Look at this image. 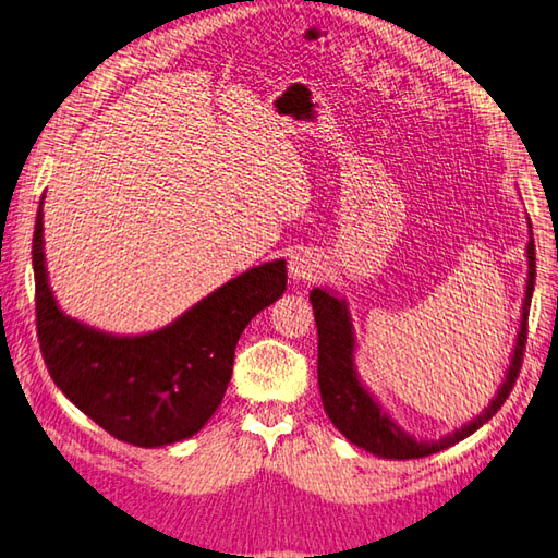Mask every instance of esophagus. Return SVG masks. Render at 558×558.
I'll return each mask as SVG.
<instances>
[{
  "label": "esophagus",
  "mask_w": 558,
  "mask_h": 558,
  "mask_svg": "<svg viewBox=\"0 0 558 558\" xmlns=\"http://www.w3.org/2000/svg\"><path fill=\"white\" fill-rule=\"evenodd\" d=\"M288 270L292 282H307L319 272V260H316V256L310 254V251H298V254L290 256Z\"/></svg>",
  "instance_id": "1"
}]
</instances>
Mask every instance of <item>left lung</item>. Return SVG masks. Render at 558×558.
<instances>
[{"instance_id":"obj_1","label":"left lung","mask_w":558,"mask_h":558,"mask_svg":"<svg viewBox=\"0 0 558 558\" xmlns=\"http://www.w3.org/2000/svg\"><path fill=\"white\" fill-rule=\"evenodd\" d=\"M530 227V222H527ZM534 292V242L530 227L527 242V282L525 300H522V314L518 326V338L510 353V365L504 375V381L496 391V397L488 401V407L469 423L454 428L452 433L440 438H416L409 430L389 416V411L381 407L379 399L365 387V381L357 375L355 353L357 336L353 326L348 302L331 288H314L310 292L316 331H319V391L326 416L331 418L338 430L345 435L348 442H353L360 450H365L381 460H421V457L447 450L457 442H462L469 435L476 433L484 423L496 416V411L504 407V401L515 385L522 353L527 341V316L530 302Z\"/></svg>"}]
</instances>
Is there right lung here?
<instances>
[{
    "instance_id": "right-lung-1",
    "label": "right lung",
    "mask_w": 558,
    "mask_h": 558,
    "mask_svg": "<svg viewBox=\"0 0 558 558\" xmlns=\"http://www.w3.org/2000/svg\"><path fill=\"white\" fill-rule=\"evenodd\" d=\"M43 201L46 195L33 229V276L40 353L52 381L118 440L163 447L191 438L222 403L239 336L286 292V258L227 280L161 329L108 333L64 314L54 298Z\"/></svg>"
}]
</instances>
